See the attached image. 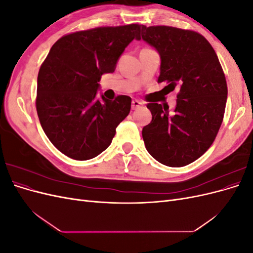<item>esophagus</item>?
I'll return each instance as SVG.
<instances>
[{
  "label": "esophagus",
  "instance_id": "34e87169",
  "mask_svg": "<svg viewBox=\"0 0 253 253\" xmlns=\"http://www.w3.org/2000/svg\"><path fill=\"white\" fill-rule=\"evenodd\" d=\"M143 103L141 102V101H139V100H133L132 101V110H136V109H138L139 106H141Z\"/></svg>",
  "mask_w": 253,
  "mask_h": 253
}]
</instances>
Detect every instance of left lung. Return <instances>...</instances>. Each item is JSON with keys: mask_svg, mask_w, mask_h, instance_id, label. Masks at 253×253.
<instances>
[{"mask_svg": "<svg viewBox=\"0 0 253 253\" xmlns=\"http://www.w3.org/2000/svg\"><path fill=\"white\" fill-rule=\"evenodd\" d=\"M142 40L160 56L158 83L178 90L175 109L149 103L152 121L142 128L150 155L168 167L200 158L217 135L227 101V83L218 58L206 38L170 26H141Z\"/></svg>", "mask_w": 253, "mask_h": 253, "instance_id": "8db88e82", "label": "left lung"}]
</instances>
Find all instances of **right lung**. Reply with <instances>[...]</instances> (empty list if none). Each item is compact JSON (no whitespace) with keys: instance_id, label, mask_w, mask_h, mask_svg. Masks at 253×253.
I'll list each match as a JSON object with an SVG mask.
<instances>
[{"instance_id":"right-lung-1","label":"right lung","mask_w":253,"mask_h":253,"mask_svg":"<svg viewBox=\"0 0 253 253\" xmlns=\"http://www.w3.org/2000/svg\"><path fill=\"white\" fill-rule=\"evenodd\" d=\"M140 25L98 27L66 35L50 48L38 74L37 113L44 133L76 160L98 156L131 110L132 99L101 95V76L113 73Z\"/></svg>"}]
</instances>
